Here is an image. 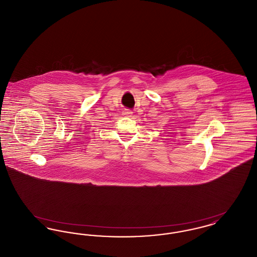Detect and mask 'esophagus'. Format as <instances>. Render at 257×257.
<instances>
[{"label": "esophagus", "mask_w": 257, "mask_h": 257, "mask_svg": "<svg viewBox=\"0 0 257 257\" xmlns=\"http://www.w3.org/2000/svg\"><path fill=\"white\" fill-rule=\"evenodd\" d=\"M132 113H133V111L131 110H129V109H124V110H122L123 115H126V116H131Z\"/></svg>", "instance_id": "obj_1"}]
</instances>
